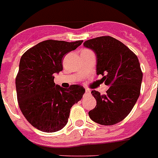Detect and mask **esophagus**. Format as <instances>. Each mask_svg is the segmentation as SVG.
Instances as JSON below:
<instances>
[{
    "mask_svg": "<svg viewBox=\"0 0 158 158\" xmlns=\"http://www.w3.org/2000/svg\"><path fill=\"white\" fill-rule=\"evenodd\" d=\"M90 94H91V92L89 90V89H86V90H85V95H90Z\"/></svg>",
    "mask_w": 158,
    "mask_h": 158,
    "instance_id": "1",
    "label": "esophagus"
}]
</instances>
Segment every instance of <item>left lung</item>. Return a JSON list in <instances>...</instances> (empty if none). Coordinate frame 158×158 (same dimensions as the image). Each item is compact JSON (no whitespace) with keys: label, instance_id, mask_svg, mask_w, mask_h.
Masks as SVG:
<instances>
[{"label":"left lung","instance_id":"obj_1","mask_svg":"<svg viewBox=\"0 0 158 158\" xmlns=\"http://www.w3.org/2000/svg\"><path fill=\"white\" fill-rule=\"evenodd\" d=\"M84 46L96 56V73L110 86L105 95L92 91L96 106L89 118L102 125H113L129 114L140 94L143 73L134 53L122 42L110 36L86 40Z\"/></svg>","mask_w":158,"mask_h":158}]
</instances>
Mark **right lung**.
Masks as SVG:
<instances>
[{"label":"right lung","instance_id":"1","mask_svg":"<svg viewBox=\"0 0 158 158\" xmlns=\"http://www.w3.org/2000/svg\"><path fill=\"white\" fill-rule=\"evenodd\" d=\"M82 42L44 40L20 59L15 79L19 106L29 123L40 131L55 132L64 128L72 106L85 94L81 85H73L66 89L54 82L55 74L63 69V56Z\"/></svg>","mask_w":158,"mask_h":158}]
</instances>
